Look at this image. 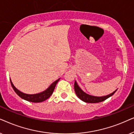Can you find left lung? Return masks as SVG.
Instances as JSON below:
<instances>
[{
    "instance_id": "8db88e82",
    "label": "left lung",
    "mask_w": 134,
    "mask_h": 134,
    "mask_svg": "<svg viewBox=\"0 0 134 134\" xmlns=\"http://www.w3.org/2000/svg\"><path fill=\"white\" fill-rule=\"evenodd\" d=\"M74 89H75V91L76 96H77L81 100H83L87 103L101 102L104 101L105 100H106L107 99H108V98L111 97V96H113V94H115V92L116 91H115L113 92V93L110 94L108 96H103V97H95V96L88 95V94H86L85 92H84L80 88V87L78 86L76 81H75V83H74Z\"/></svg>"
}]
</instances>
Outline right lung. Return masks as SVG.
Listing matches in <instances>:
<instances>
[{"mask_svg":"<svg viewBox=\"0 0 134 134\" xmlns=\"http://www.w3.org/2000/svg\"><path fill=\"white\" fill-rule=\"evenodd\" d=\"M59 80V79L57 80L56 81H55L54 82V83H53L50 86H49L47 90L44 91L40 92V93H38V94H26L23 93V92L19 91L18 90H17V89L14 86V85H13V83H12L11 80H10V82H11L12 86V88H13V90L15 91L16 93L21 98L26 100L27 101L32 102H34V103H38V102H43L50 97L51 94H53V91H54L55 86H56V84L58 83Z\"/></svg>","mask_w":134,"mask_h":134,"instance_id":"right-lung-1","label":"right lung"}]
</instances>
